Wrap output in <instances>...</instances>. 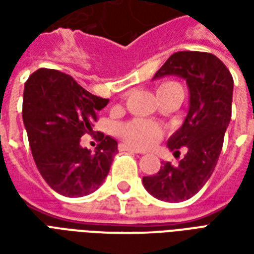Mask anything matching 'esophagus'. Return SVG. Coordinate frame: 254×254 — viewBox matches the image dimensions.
I'll use <instances>...</instances> for the list:
<instances>
[{
	"label": "esophagus",
	"instance_id": "1",
	"mask_svg": "<svg viewBox=\"0 0 254 254\" xmlns=\"http://www.w3.org/2000/svg\"><path fill=\"white\" fill-rule=\"evenodd\" d=\"M120 151H129V152H133V154H141V151L140 149H136L130 147V145H127V144H120Z\"/></svg>",
	"mask_w": 254,
	"mask_h": 254
}]
</instances>
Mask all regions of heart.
I'll use <instances>...</instances> for the list:
<instances>
[{
	"instance_id": "1",
	"label": "heart",
	"mask_w": 254,
	"mask_h": 254,
	"mask_svg": "<svg viewBox=\"0 0 254 254\" xmlns=\"http://www.w3.org/2000/svg\"><path fill=\"white\" fill-rule=\"evenodd\" d=\"M174 89H182L181 84L177 81H163L158 85L156 92L158 96L169 94ZM118 133L124 141L137 148H147L159 141L163 136V130L159 125L145 120H132L125 122L118 127Z\"/></svg>"
}]
</instances>
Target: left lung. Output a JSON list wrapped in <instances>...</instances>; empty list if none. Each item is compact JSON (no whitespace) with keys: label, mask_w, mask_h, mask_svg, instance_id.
<instances>
[{"label":"left lung","mask_w":254,"mask_h":254,"mask_svg":"<svg viewBox=\"0 0 254 254\" xmlns=\"http://www.w3.org/2000/svg\"><path fill=\"white\" fill-rule=\"evenodd\" d=\"M177 74L187 80L190 105L181 129L167 141L178 165L163 162L154 176L143 177L144 188L163 201L188 200L200 190L215 170L231 120L234 80L216 56L204 52L174 53L155 77Z\"/></svg>","instance_id":"1"}]
</instances>
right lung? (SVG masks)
<instances>
[{"mask_svg": "<svg viewBox=\"0 0 254 254\" xmlns=\"http://www.w3.org/2000/svg\"><path fill=\"white\" fill-rule=\"evenodd\" d=\"M107 103L56 69L41 67L25 81L23 122L36 167L53 190L81 197L103 184L118 154L117 141L102 134L91 152L80 137L92 130Z\"/></svg>", "mask_w": 254, "mask_h": 254, "instance_id": "right-lung-1", "label": "right lung"}]
</instances>
